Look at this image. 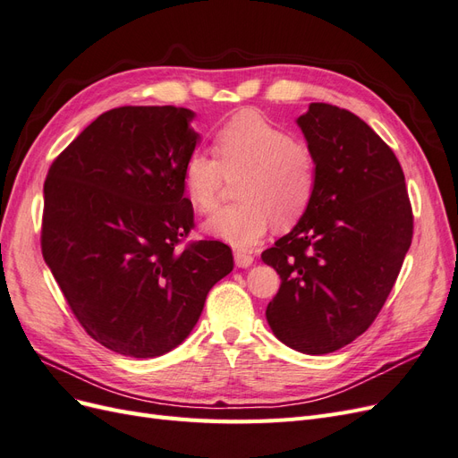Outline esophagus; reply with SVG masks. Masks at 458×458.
<instances>
[{"mask_svg": "<svg viewBox=\"0 0 458 458\" xmlns=\"http://www.w3.org/2000/svg\"><path fill=\"white\" fill-rule=\"evenodd\" d=\"M234 256V263H237V267H242V269H246V267H250L252 263H254V256L250 254V252H242V250H237L233 254Z\"/></svg>", "mask_w": 458, "mask_h": 458, "instance_id": "34e87169", "label": "esophagus"}]
</instances>
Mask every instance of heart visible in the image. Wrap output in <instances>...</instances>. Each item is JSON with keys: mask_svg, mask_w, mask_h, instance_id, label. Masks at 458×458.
Listing matches in <instances>:
<instances>
[{"mask_svg": "<svg viewBox=\"0 0 458 458\" xmlns=\"http://www.w3.org/2000/svg\"><path fill=\"white\" fill-rule=\"evenodd\" d=\"M214 155L217 161L192 150L182 170L183 192L199 214L216 208L221 172L244 170L237 185L242 202L221 208L206 221L210 237L248 250L275 219L286 225L308 210L317 185L313 150L254 110H242L217 130Z\"/></svg>", "mask_w": 458, "mask_h": 458, "instance_id": "1", "label": "heart"}]
</instances>
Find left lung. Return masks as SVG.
<instances>
[{
	"label": "left lung",
	"mask_w": 458,
	"mask_h": 458,
	"mask_svg": "<svg viewBox=\"0 0 458 458\" xmlns=\"http://www.w3.org/2000/svg\"><path fill=\"white\" fill-rule=\"evenodd\" d=\"M296 123L317 185L293 231L261 254L281 276L266 317L288 348L323 355L377 318L411 246L412 210L394 150L361 118L311 103Z\"/></svg>",
	"instance_id": "1"
}]
</instances>
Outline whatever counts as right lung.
Wrapping results in <instances>:
<instances>
[{
	"label": "right lung",
	"mask_w": 458,
	"mask_h": 458,
	"mask_svg": "<svg viewBox=\"0 0 458 458\" xmlns=\"http://www.w3.org/2000/svg\"><path fill=\"white\" fill-rule=\"evenodd\" d=\"M182 106L101 114L51 164L41 252L88 335L148 359L195 328L210 288L233 271L231 248L199 241L182 170L200 135Z\"/></svg>",
	"instance_id": "1"
}]
</instances>
